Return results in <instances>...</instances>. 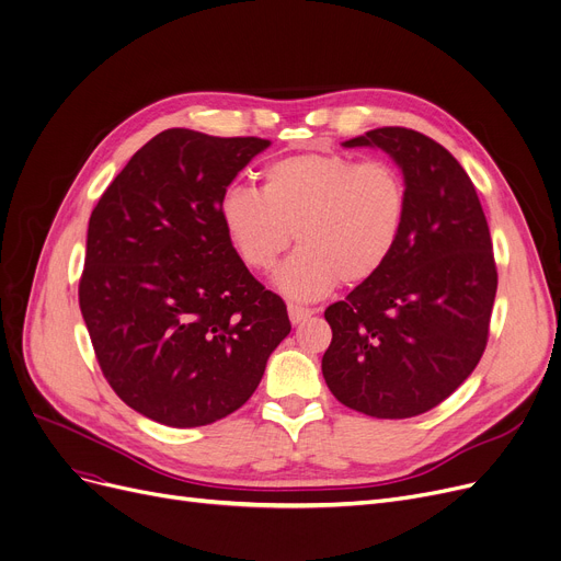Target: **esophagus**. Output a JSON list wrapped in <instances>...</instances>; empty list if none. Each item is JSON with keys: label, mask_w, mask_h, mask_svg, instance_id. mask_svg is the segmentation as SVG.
<instances>
[{"label": "esophagus", "mask_w": 561, "mask_h": 561, "mask_svg": "<svg viewBox=\"0 0 561 561\" xmlns=\"http://www.w3.org/2000/svg\"><path fill=\"white\" fill-rule=\"evenodd\" d=\"M316 311L313 309H307V307H298V305H288V318L293 325H300V322H305L307 318H311Z\"/></svg>", "instance_id": "34e87169"}]
</instances>
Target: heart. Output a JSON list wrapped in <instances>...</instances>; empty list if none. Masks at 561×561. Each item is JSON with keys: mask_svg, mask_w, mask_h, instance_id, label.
<instances>
[{"mask_svg": "<svg viewBox=\"0 0 561 561\" xmlns=\"http://www.w3.org/2000/svg\"><path fill=\"white\" fill-rule=\"evenodd\" d=\"M261 180V191L227 186L218 214L236 254L259 273L273 268L296 231L300 248L275 275L290 300L313 302L341 279L375 277L402 241L409 186L391 161L305 152L275 159Z\"/></svg>", "mask_w": 561, "mask_h": 561, "instance_id": "heart-1", "label": "heart"}]
</instances>
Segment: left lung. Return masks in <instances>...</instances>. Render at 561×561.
Returning a JSON list of instances; mask_svg holds the SVG:
<instances>
[{
  "label": "left lung",
  "mask_w": 561,
  "mask_h": 561,
  "mask_svg": "<svg viewBox=\"0 0 561 561\" xmlns=\"http://www.w3.org/2000/svg\"><path fill=\"white\" fill-rule=\"evenodd\" d=\"M343 145L379 147L400 165L409 216L385 268L325 309L322 377L350 409L411 419L455 393L486 347L497 288L491 233L473 182L444 145L404 127Z\"/></svg>",
  "instance_id": "obj_1"
}]
</instances>
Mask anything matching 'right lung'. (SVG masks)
Returning a JSON list of instances; mask_svg holds the SVG:
<instances>
[{"instance_id": "add662e5", "label": "right lung", "mask_w": 561, "mask_h": 561, "mask_svg": "<svg viewBox=\"0 0 561 561\" xmlns=\"http://www.w3.org/2000/svg\"><path fill=\"white\" fill-rule=\"evenodd\" d=\"M268 145L165 129L91 214L81 316L111 389L161 425H209L243 407L290 332L284 300L252 277L218 214Z\"/></svg>"}]
</instances>
